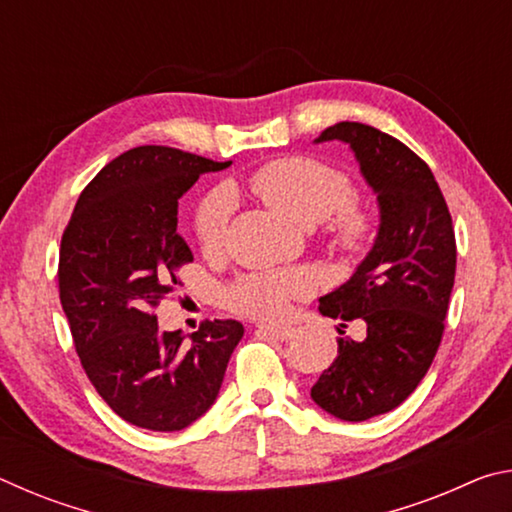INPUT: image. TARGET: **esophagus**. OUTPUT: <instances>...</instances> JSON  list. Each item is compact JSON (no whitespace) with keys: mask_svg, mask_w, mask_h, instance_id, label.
<instances>
[{"mask_svg":"<svg viewBox=\"0 0 512 512\" xmlns=\"http://www.w3.org/2000/svg\"><path fill=\"white\" fill-rule=\"evenodd\" d=\"M257 332L268 336V339H275V341H287L291 339L293 329L291 327H273V325H257Z\"/></svg>","mask_w":512,"mask_h":512,"instance_id":"1","label":"esophagus"}]
</instances>
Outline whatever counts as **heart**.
<instances>
[{"label": "heart", "instance_id": "heart-1", "mask_svg": "<svg viewBox=\"0 0 512 512\" xmlns=\"http://www.w3.org/2000/svg\"><path fill=\"white\" fill-rule=\"evenodd\" d=\"M248 189L275 212L300 225L320 223V239L332 255L354 259L363 255L375 235V214L354 196L348 173L311 155H284L259 167ZM235 198L216 187L194 212V237L205 257L221 255ZM311 282L300 271H266L237 277L225 291L230 309L262 320L287 314L291 300L309 293Z\"/></svg>", "mask_w": 512, "mask_h": 512}]
</instances>
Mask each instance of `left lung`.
I'll return each instance as SVG.
<instances>
[{"label": "left lung", "instance_id": "8db88e82", "mask_svg": "<svg viewBox=\"0 0 512 512\" xmlns=\"http://www.w3.org/2000/svg\"><path fill=\"white\" fill-rule=\"evenodd\" d=\"M348 142L377 192L375 246L348 282L320 298V314L361 320L366 339H339V357L311 386L334 418L363 422L393 411L427 375L443 341L456 275V237L429 164L393 135L339 121L316 142ZM345 334V332H341Z\"/></svg>", "mask_w": 512, "mask_h": 512}]
</instances>
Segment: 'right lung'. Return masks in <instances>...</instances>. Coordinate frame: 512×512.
<instances>
[{"mask_svg": "<svg viewBox=\"0 0 512 512\" xmlns=\"http://www.w3.org/2000/svg\"><path fill=\"white\" fill-rule=\"evenodd\" d=\"M171 146H137L108 162L60 239L58 291L85 375L121 420L180 431L210 409L244 336L232 318L203 320L185 339L162 332L155 307L194 262L178 235V198L225 169Z\"/></svg>", "mask_w": 512, "mask_h": 512, "instance_id": "1", "label": "right lung"}]
</instances>
